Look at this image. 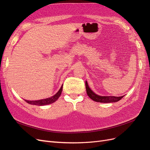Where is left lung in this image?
<instances>
[{
  "instance_id": "obj_1",
  "label": "left lung",
  "mask_w": 150,
  "mask_h": 150,
  "mask_svg": "<svg viewBox=\"0 0 150 150\" xmlns=\"http://www.w3.org/2000/svg\"><path fill=\"white\" fill-rule=\"evenodd\" d=\"M86 93H87L88 96L92 99V100L99 102V103H115L120 101L124 96H99V95L94 93L93 91L91 89V88L89 87L87 81H86Z\"/></svg>"
}]
</instances>
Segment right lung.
<instances>
[{
  "label": "right lung",
  "instance_id": "1",
  "mask_svg": "<svg viewBox=\"0 0 150 150\" xmlns=\"http://www.w3.org/2000/svg\"><path fill=\"white\" fill-rule=\"evenodd\" d=\"M62 86L63 85H62L60 89L58 91V92L56 94H54L53 96H51V98L40 99V100H37V101H29V100H25V102H27L30 104H33V105H38V106H44V105H47V104H52L55 101H56L57 100V99L61 96L62 90Z\"/></svg>",
  "mask_w": 150,
  "mask_h": 150
}]
</instances>
